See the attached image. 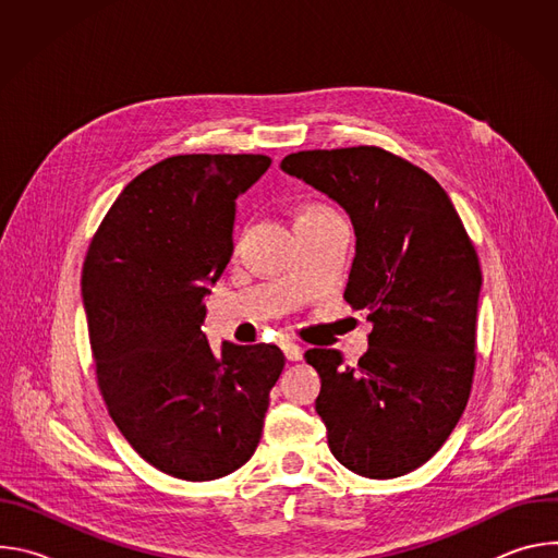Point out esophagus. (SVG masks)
<instances>
[{"mask_svg": "<svg viewBox=\"0 0 558 558\" xmlns=\"http://www.w3.org/2000/svg\"><path fill=\"white\" fill-rule=\"evenodd\" d=\"M282 353H284V357L289 360V362H298V360H302V347H298L295 342H282Z\"/></svg>", "mask_w": 558, "mask_h": 558, "instance_id": "esophagus-1", "label": "esophagus"}]
</instances>
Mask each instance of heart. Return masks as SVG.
Returning <instances> with one entry per match:
<instances>
[{"label":"heart","instance_id":"obj_1","mask_svg":"<svg viewBox=\"0 0 558 558\" xmlns=\"http://www.w3.org/2000/svg\"><path fill=\"white\" fill-rule=\"evenodd\" d=\"M315 209H323V207H308V209H304L302 214H308V211H315ZM302 214H300V216H302Z\"/></svg>","mask_w":558,"mask_h":558}]
</instances>
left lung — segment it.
<instances>
[{
	"instance_id": "obj_1",
	"label": "left lung",
	"mask_w": 558,
	"mask_h": 558,
	"mask_svg": "<svg viewBox=\"0 0 558 558\" xmlns=\"http://www.w3.org/2000/svg\"><path fill=\"white\" fill-rule=\"evenodd\" d=\"M280 168L349 214L344 300L373 323L355 366L336 349L304 353L323 379L315 411L329 448L362 476H402L441 448L468 404L480 258L444 187L381 147L295 151Z\"/></svg>"
}]
</instances>
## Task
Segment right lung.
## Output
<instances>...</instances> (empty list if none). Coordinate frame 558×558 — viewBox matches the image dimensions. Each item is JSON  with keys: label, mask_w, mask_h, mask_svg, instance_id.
<instances>
[{"label": "right lung", "mask_w": 558, "mask_h": 558, "mask_svg": "<svg viewBox=\"0 0 558 558\" xmlns=\"http://www.w3.org/2000/svg\"><path fill=\"white\" fill-rule=\"evenodd\" d=\"M263 154H179L125 185L82 274L97 381L110 417L154 468L211 482L254 454L284 355L274 344L209 349L203 298L231 254L235 198Z\"/></svg>", "instance_id": "right-lung-1"}]
</instances>
